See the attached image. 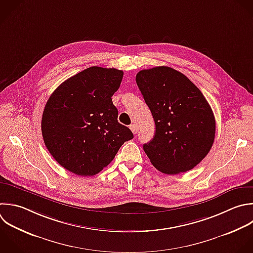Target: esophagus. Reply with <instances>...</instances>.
I'll return each mask as SVG.
<instances>
[{
    "mask_svg": "<svg viewBox=\"0 0 253 253\" xmlns=\"http://www.w3.org/2000/svg\"><path fill=\"white\" fill-rule=\"evenodd\" d=\"M129 128H130V130L132 131V133H133V134H135V133L137 132V126H136L134 124L130 125V126H129Z\"/></svg>",
    "mask_w": 253,
    "mask_h": 253,
    "instance_id": "esophagus-1",
    "label": "esophagus"
}]
</instances>
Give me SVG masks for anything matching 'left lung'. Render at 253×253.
<instances>
[{"label":"left lung","instance_id":"obj_1","mask_svg":"<svg viewBox=\"0 0 253 253\" xmlns=\"http://www.w3.org/2000/svg\"><path fill=\"white\" fill-rule=\"evenodd\" d=\"M135 81L155 123L153 138L143 144L150 162L169 175L193 169L214 139L215 120L208 101L195 84L171 67L141 70Z\"/></svg>","mask_w":253,"mask_h":253}]
</instances>
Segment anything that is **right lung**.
<instances>
[{"label": "right lung", "mask_w": 253, "mask_h": 253, "mask_svg": "<svg viewBox=\"0 0 253 253\" xmlns=\"http://www.w3.org/2000/svg\"><path fill=\"white\" fill-rule=\"evenodd\" d=\"M124 72L93 66L64 81L49 97L42 120L46 148L66 170L93 176L108 166L133 138L118 122L112 101Z\"/></svg>", "instance_id": "obj_1"}]
</instances>
